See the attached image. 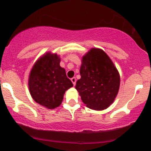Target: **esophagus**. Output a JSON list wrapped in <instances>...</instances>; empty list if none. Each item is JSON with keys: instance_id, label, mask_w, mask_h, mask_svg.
Returning a JSON list of instances; mask_svg holds the SVG:
<instances>
[{"instance_id": "34e87169", "label": "esophagus", "mask_w": 151, "mask_h": 151, "mask_svg": "<svg viewBox=\"0 0 151 151\" xmlns=\"http://www.w3.org/2000/svg\"><path fill=\"white\" fill-rule=\"evenodd\" d=\"M71 82H72L73 85H76V78L75 77H73V78H71Z\"/></svg>"}]
</instances>
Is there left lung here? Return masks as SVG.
Listing matches in <instances>:
<instances>
[{"instance_id": "8db88e82", "label": "left lung", "mask_w": 151, "mask_h": 151, "mask_svg": "<svg viewBox=\"0 0 151 151\" xmlns=\"http://www.w3.org/2000/svg\"><path fill=\"white\" fill-rule=\"evenodd\" d=\"M81 78L75 88L86 106L103 110L112 104L120 87V75L109 56L101 49L92 48L82 58Z\"/></svg>"}]
</instances>
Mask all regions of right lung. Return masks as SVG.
Returning a JSON list of instances; mask_svg holds the SVG:
<instances>
[{
	"label": "right lung",
	"mask_w": 151,
	"mask_h": 151,
	"mask_svg": "<svg viewBox=\"0 0 151 151\" xmlns=\"http://www.w3.org/2000/svg\"><path fill=\"white\" fill-rule=\"evenodd\" d=\"M60 62L57 54L47 52L35 63L29 75L28 87L32 98L47 109L60 106L66 91L73 86Z\"/></svg>",
	"instance_id": "1"
}]
</instances>
